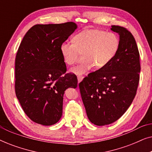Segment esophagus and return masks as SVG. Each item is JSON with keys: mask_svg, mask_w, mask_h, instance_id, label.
Returning <instances> with one entry per match:
<instances>
[{"mask_svg": "<svg viewBox=\"0 0 152 152\" xmlns=\"http://www.w3.org/2000/svg\"><path fill=\"white\" fill-rule=\"evenodd\" d=\"M83 78H84V77L82 75H78L77 76V80H78V82H80L81 81L83 80Z\"/></svg>", "mask_w": 152, "mask_h": 152, "instance_id": "obj_1", "label": "esophagus"}]
</instances>
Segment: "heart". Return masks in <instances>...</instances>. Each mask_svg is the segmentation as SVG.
I'll return each instance as SVG.
<instances>
[{
	"instance_id": "heart-1",
	"label": "heart",
	"mask_w": 152,
	"mask_h": 152,
	"mask_svg": "<svg viewBox=\"0 0 152 152\" xmlns=\"http://www.w3.org/2000/svg\"><path fill=\"white\" fill-rule=\"evenodd\" d=\"M120 39L115 33L101 30H88L76 34L73 41H65L61 45L64 61L72 65L84 54V63L75 66L70 71L77 75L86 72L95 66L97 68L107 66L117 55Z\"/></svg>"
}]
</instances>
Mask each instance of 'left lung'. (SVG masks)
I'll use <instances>...</instances> for the list:
<instances>
[{
    "label": "left lung",
    "instance_id": "1",
    "mask_svg": "<svg viewBox=\"0 0 152 152\" xmlns=\"http://www.w3.org/2000/svg\"><path fill=\"white\" fill-rule=\"evenodd\" d=\"M120 35L117 55L104 68L92 72L79 84L90 121L95 125L111 124L125 113L136 96L140 72V54L127 29L111 26Z\"/></svg>",
    "mask_w": 152,
    "mask_h": 152
}]
</instances>
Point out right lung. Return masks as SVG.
Returning a JSON list of instances; mask_svg holds the SVG:
<instances>
[{
  "instance_id": "add662e5",
  "label": "right lung",
  "mask_w": 152,
  "mask_h": 152,
  "mask_svg": "<svg viewBox=\"0 0 152 152\" xmlns=\"http://www.w3.org/2000/svg\"><path fill=\"white\" fill-rule=\"evenodd\" d=\"M73 22L37 24L25 35L15 59V93L25 113L45 126L62 115L64 91L77 86L74 73H66L61 45L76 30Z\"/></svg>"
}]
</instances>
